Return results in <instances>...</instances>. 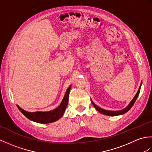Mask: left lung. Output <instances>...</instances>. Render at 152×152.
<instances>
[{"label": "left lung", "mask_w": 152, "mask_h": 152, "mask_svg": "<svg viewBox=\"0 0 152 152\" xmlns=\"http://www.w3.org/2000/svg\"><path fill=\"white\" fill-rule=\"evenodd\" d=\"M140 88H141V85L140 86L139 89H138V92L137 93L136 95H135L134 97L133 98V99L132 100L131 102H130V104H129L127 107H126L125 109L124 110H119V111H109V110H104L102 108H101L100 107H99L98 106H96L94 102H93V101L91 100V102L93 105L94 106V107L96 108V110L97 111H99L100 113H101V114H104V115H121V114H125V113H126L127 112H128L129 110L132 108V106H133L134 103L135 102V101H136V100L138 97V95H139V93H140Z\"/></svg>", "instance_id": "8db88e82"}]
</instances>
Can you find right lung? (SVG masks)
Returning <instances> with one entry per match:
<instances>
[{
	"label": "right lung",
	"instance_id": "obj_1",
	"mask_svg": "<svg viewBox=\"0 0 152 152\" xmlns=\"http://www.w3.org/2000/svg\"><path fill=\"white\" fill-rule=\"evenodd\" d=\"M70 89L71 86L67 89L61 104L53 110L49 112H28L23 110L19 106L17 105V106L22 114L26 116L30 120L40 123V124H50V123H52L58 120L64 114V112L65 111V109L68 104V101H69V96Z\"/></svg>",
	"mask_w": 152,
	"mask_h": 152
}]
</instances>
